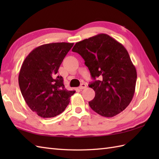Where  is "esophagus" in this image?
<instances>
[{
	"label": "esophagus",
	"mask_w": 159,
	"mask_h": 159,
	"mask_svg": "<svg viewBox=\"0 0 159 159\" xmlns=\"http://www.w3.org/2000/svg\"><path fill=\"white\" fill-rule=\"evenodd\" d=\"M86 87H87L86 84H85V83H82L81 85H80V86L79 87V89H85Z\"/></svg>",
	"instance_id": "34e87169"
}]
</instances>
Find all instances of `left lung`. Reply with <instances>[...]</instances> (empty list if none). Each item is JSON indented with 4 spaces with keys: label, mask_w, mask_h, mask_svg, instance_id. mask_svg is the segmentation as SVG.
<instances>
[{
    "label": "left lung",
    "mask_w": 159,
    "mask_h": 159,
    "mask_svg": "<svg viewBox=\"0 0 159 159\" xmlns=\"http://www.w3.org/2000/svg\"><path fill=\"white\" fill-rule=\"evenodd\" d=\"M72 51L85 60L95 91L89 107L100 116L111 117L129 105L137 81V71L124 46L101 33L76 43Z\"/></svg>",
    "instance_id": "obj_1"
}]
</instances>
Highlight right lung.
<instances>
[{
	"label": "right lung",
	"mask_w": 159,
	"mask_h": 159,
	"mask_svg": "<svg viewBox=\"0 0 159 159\" xmlns=\"http://www.w3.org/2000/svg\"><path fill=\"white\" fill-rule=\"evenodd\" d=\"M74 43H50L37 47L26 57L20 70L18 83L26 103L43 118L63 112L75 91L65 88L57 74L63 59Z\"/></svg>",
	"instance_id": "1"
}]
</instances>
